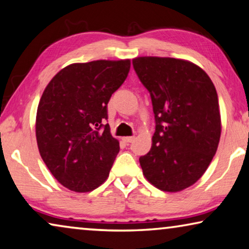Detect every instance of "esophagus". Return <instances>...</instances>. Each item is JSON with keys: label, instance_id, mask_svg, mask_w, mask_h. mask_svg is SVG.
<instances>
[{"label": "esophagus", "instance_id": "obj_1", "mask_svg": "<svg viewBox=\"0 0 249 249\" xmlns=\"http://www.w3.org/2000/svg\"><path fill=\"white\" fill-rule=\"evenodd\" d=\"M134 139H135V136H125V137H123V141H125V142H127V143H131L134 141Z\"/></svg>", "mask_w": 249, "mask_h": 249}]
</instances>
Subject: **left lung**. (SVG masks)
<instances>
[{
    "label": "left lung",
    "mask_w": 249,
    "mask_h": 249,
    "mask_svg": "<svg viewBox=\"0 0 249 249\" xmlns=\"http://www.w3.org/2000/svg\"><path fill=\"white\" fill-rule=\"evenodd\" d=\"M133 66L150 91L157 126L150 152L140 158L155 188L179 192L203 176L216 154L221 118L214 85L191 61L137 57Z\"/></svg>",
    "instance_id": "8db88e82"
}]
</instances>
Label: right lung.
I'll list each match as a JSON object with an SVG mask.
<instances>
[{"label": "right lung", "mask_w": 249, "mask_h": 249, "mask_svg": "<svg viewBox=\"0 0 249 249\" xmlns=\"http://www.w3.org/2000/svg\"><path fill=\"white\" fill-rule=\"evenodd\" d=\"M131 60H94L62 68L47 85L36 117L43 162L69 190L89 192L105 182L120 142L110 134L107 104L124 83Z\"/></svg>", "instance_id": "obj_1"}]
</instances>
